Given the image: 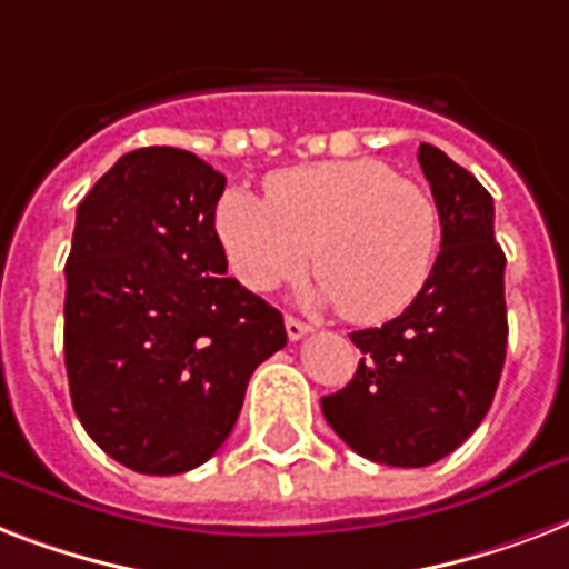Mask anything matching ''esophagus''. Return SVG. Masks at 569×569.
<instances>
[{"label":"esophagus","mask_w":569,"mask_h":569,"mask_svg":"<svg viewBox=\"0 0 569 569\" xmlns=\"http://www.w3.org/2000/svg\"><path fill=\"white\" fill-rule=\"evenodd\" d=\"M310 325H307V321H301V319H295V316H286V333H289V339H301V337H307V333H310Z\"/></svg>","instance_id":"esophagus-1"}]
</instances>
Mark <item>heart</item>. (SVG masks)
<instances>
[{
  "label": "heart",
  "mask_w": 569,
  "mask_h": 569,
  "mask_svg": "<svg viewBox=\"0 0 569 569\" xmlns=\"http://www.w3.org/2000/svg\"><path fill=\"white\" fill-rule=\"evenodd\" d=\"M214 230L232 274L271 292L307 268L312 307H339L348 321L380 325L407 310L431 274L440 221L431 194L380 159L298 164L271 173L266 197L230 189Z\"/></svg>",
  "instance_id": "heart-1"
}]
</instances>
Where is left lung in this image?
<instances>
[{
	"label": "left lung",
	"mask_w": 569,
	"mask_h": 569,
	"mask_svg": "<svg viewBox=\"0 0 569 569\" xmlns=\"http://www.w3.org/2000/svg\"><path fill=\"white\" fill-rule=\"evenodd\" d=\"M419 164L440 212V257L401 316L351 333L363 360L348 387L321 398L357 455L407 469L437 463L481 425L508 346L493 197L437 147H419Z\"/></svg>",
	"instance_id": "obj_1"
}]
</instances>
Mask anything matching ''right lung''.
<instances>
[{
	"label": "right lung",
	"mask_w": 569,
	"mask_h": 569,
	"mask_svg": "<svg viewBox=\"0 0 569 569\" xmlns=\"http://www.w3.org/2000/svg\"><path fill=\"white\" fill-rule=\"evenodd\" d=\"M227 177L177 147H141L76 209L64 363L79 422L109 458L177 476L212 458L283 316L239 280L214 232Z\"/></svg>",
	"instance_id": "right-lung-1"
}]
</instances>
